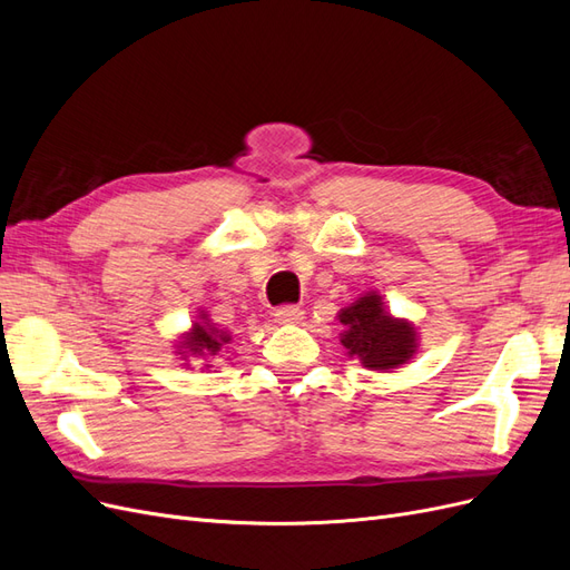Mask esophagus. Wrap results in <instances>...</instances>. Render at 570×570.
<instances>
[{
    "mask_svg": "<svg viewBox=\"0 0 570 570\" xmlns=\"http://www.w3.org/2000/svg\"><path fill=\"white\" fill-rule=\"evenodd\" d=\"M275 321L283 323V325H297L304 321V312L299 306H281L278 312H275Z\"/></svg>",
    "mask_w": 570,
    "mask_h": 570,
    "instance_id": "obj_1",
    "label": "esophagus"
}]
</instances>
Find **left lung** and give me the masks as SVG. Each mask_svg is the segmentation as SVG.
<instances>
[{
	"mask_svg": "<svg viewBox=\"0 0 570 570\" xmlns=\"http://www.w3.org/2000/svg\"><path fill=\"white\" fill-rule=\"evenodd\" d=\"M337 318L344 327L342 347L350 356H356L364 368H400L416 354V327L404 318H392L377 292H366L354 304L340 308Z\"/></svg>",
	"mask_w": 570,
	"mask_h": 570,
	"instance_id": "1",
	"label": "left lung"
}]
</instances>
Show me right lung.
<instances>
[{"mask_svg":"<svg viewBox=\"0 0 570 570\" xmlns=\"http://www.w3.org/2000/svg\"><path fill=\"white\" fill-rule=\"evenodd\" d=\"M199 323H193V331H189L183 342L178 344V354L183 356H216L223 344L230 342V333L218 331L214 323H209L206 314L199 316Z\"/></svg>","mask_w":570,"mask_h":570,"instance_id":"right-lung-1","label":"right lung"}]
</instances>
